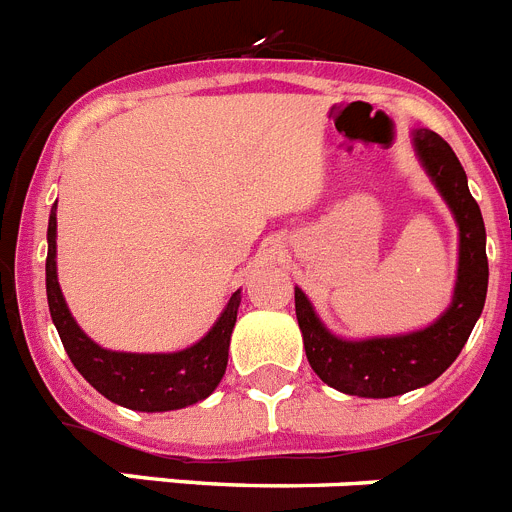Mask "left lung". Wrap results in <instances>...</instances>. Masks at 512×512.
Returning a JSON list of instances; mask_svg holds the SVG:
<instances>
[{
  "instance_id": "left-lung-1",
  "label": "left lung",
  "mask_w": 512,
  "mask_h": 512,
  "mask_svg": "<svg viewBox=\"0 0 512 512\" xmlns=\"http://www.w3.org/2000/svg\"><path fill=\"white\" fill-rule=\"evenodd\" d=\"M412 144L459 226V273L451 306L425 330L342 340L324 327L306 293L296 288V319L309 366L324 384L350 397H397L438 379L459 358L487 299V231L466 185L464 167L435 131L417 128Z\"/></svg>"
}]
</instances>
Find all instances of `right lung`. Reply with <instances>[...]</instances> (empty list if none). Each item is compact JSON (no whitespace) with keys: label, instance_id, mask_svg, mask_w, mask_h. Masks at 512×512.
I'll return each mask as SVG.
<instances>
[{"label":"right lung","instance_id":"obj_1","mask_svg":"<svg viewBox=\"0 0 512 512\" xmlns=\"http://www.w3.org/2000/svg\"><path fill=\"white\" fill-rule=\"evenodd\" d=\"M46 293L51 319L74 368L102 397L136 412H170L201 402L219 386L229 361V340L242 291L231 293L206 337L177 353H118L105 350L74 322L56 275V203L48 216Z\"/></svg>","mask_w":512,"mask_h":512}]
</instances>
